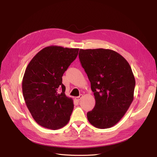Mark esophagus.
<instances>
[{
	"label": "esophagus",
	"mask_w": 157,
	"mask_h": 157,
	"mask_svg": "<svg viewBox=\"0 0 157 157\" xmlns=\"http://www.w3.org/2000/svg\"><path fill=\"white\" fill-rule=\"evenodd\" d=\"M83 95L81 94V95H79V97H75V100L77 101H79L81 100V98L82 97H83Z\"/></svg>",
	"instance_id": "obj_1"
}]
</instances>
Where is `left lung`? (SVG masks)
<instances>
[{
	"label": "left lung",
	"mask_w": 157,
	"mask_h": 157,
	"mask_svg": "<svg viewBox=\"0 0 157 157\" xmlns=\"http://www.w3.org/2000/svg\"><path fill=\"white\" fill-rule=\"evenodd\" d=\"M79 58L95 99L94 108L87 113L88 120L96 128H111L134 100L132 71L124 57L109 49H80Z\"/></svg>",
	"instance_id": "obj_1"
}]
</instances>
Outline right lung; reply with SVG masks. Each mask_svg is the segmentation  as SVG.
Returning a JSON list of instances; mask_svg holds the SVG:
<instances>
[{"mask_svg": "<svg viewBox=\"0 0 157 157\" xmlns=\"http://www.w3.org/2000/svg\"><path fill=\"white\" fill-rule=\"evenodd\" d=\"M78 51L79 48L47 46L27 65L22 92L28 109L39 125L57 130L69 122L74 104L65 94L62 76L76 59Z\"/></svg>", "mask_w": 157, "mask_h": 157, "instance_id": "right-lung-1", "label": "right lung"}]
</instances>
